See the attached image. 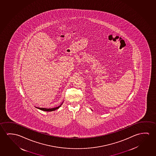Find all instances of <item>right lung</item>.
Instances as JSON below:
<instances>
[{
	"instance_id": "1",
	"label": "right lung",
	"mask_w": 156,
	"mask_h": 156,
	"mask_svg": "<svg viewBox=\"0 0 156 156\" xmlns=\"http://www.w3.org/2000/svg\"><path fill=\"white\" fill-rule=\"evenodd\" d=\"M62 104L60 105V106H58V107H56V108H38V109H40L41 110L44 111H48V112H50V111H53L55 110H57L58 108H60V106L62 105Z\"/></svg>"
}]
</instances>
